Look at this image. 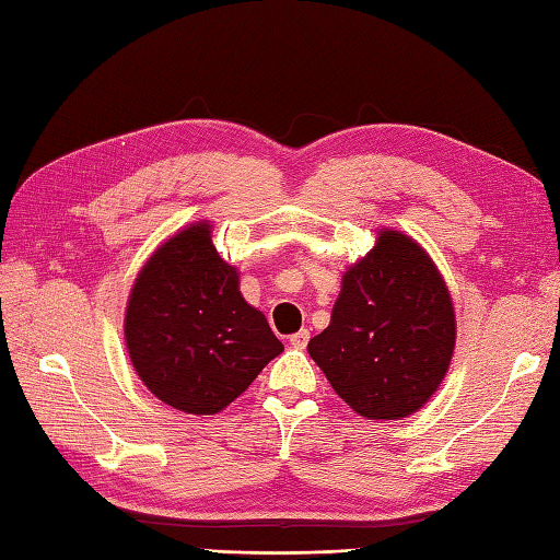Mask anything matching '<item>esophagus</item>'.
<instances>
[{
  "label": "esophagus",
  "instance_id": "34e87169",
  "mask_svg": "<svg viewBox=\"0 0 560 560\" xmlns=\"http://www.w3.org/2000/svg\"><path fill=\"white\" fill-rule=\"evenodd\" d=\"M307 341H310V331L307 329H301V331L291 334V346L293 348H305Z\"/></svg>",
  "mask_w": 560,
  "mask_h": 560
}]
</instances>
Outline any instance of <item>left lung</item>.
<instances>
[{"label":"left lung","mask_w":560,"mask_h":560,"mask_svg":"<svg viewBox=\"0 0 560 560\" xmlns=\"http://www.w3.org/2000/svg\"><path fill=\"white\" fill-rule=\"evenodd\" d=\"M456 346V315L429 255L398 231L343 277L329 327L307 343L334 392L370 420H400L432 396Z\"/></svg>","instance_id":"8db88e82"}]
</instances>
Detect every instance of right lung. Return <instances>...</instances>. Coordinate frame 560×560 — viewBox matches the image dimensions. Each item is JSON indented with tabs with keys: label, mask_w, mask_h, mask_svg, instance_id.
Returning <instances> with one entry per match:
<instances>
[{
	"label": "right lung",
	"mask_w": 560,
	"mask_h": 560,
	"mask_svg": "<svg viewBox=\"0 0 560 560\" xmlns=\"http://www.w3.org/2000/svg\"><path fill=\"white\" fill-rule=\"evenodd\" d=\"M126 346L150 392L192 415L224 410L283 350L262 312L243 301L210 224L176 233L142 267L128 301Z\"/></svg>",
	"instance_id": "1"
}]
</instances>
